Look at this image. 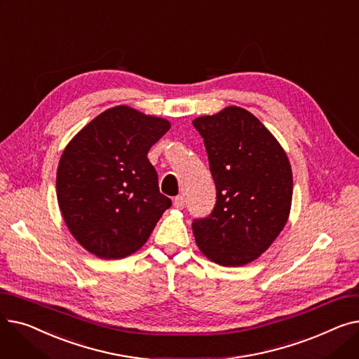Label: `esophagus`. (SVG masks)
Instances as JSON below:
<instances>
[{
    "mask_svg": "<svg viewBox=\"0 0 359 359\" xmlns=\"http://www.w3.org/2000/svg\"><path fill=\"white\" fill-rule=\"evenodd\" d=\"M173 206H175L176 210H183V206H184V198H183L182 195L176 196V198L173 199Z\"/></svg>",
    "mask_w": 359,
    "mask_h": 359,
    "instance_id": "esophagus-1",
    "label": "esophagus"
}]
</instances>
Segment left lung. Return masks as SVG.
Masks as SVG:
<instances>
[{
  "label": "left lung",
  "instance_id": "1",
  "mask_svg": "<svg viewBox=\"0 0 359 359\" xmlns=\"http://www.w3.org/2000/svg\"><path fill=\"white\" fill-rule=\"evenodd\" d=\"M208 153L217 203L192 224L199 250L221 266L260 257L290 217L292 170L278 140L255 115L229 106L194 122Z\"/></svg>",
  "mask_w": 359,
  "mask_h": 359
}]
</instances>
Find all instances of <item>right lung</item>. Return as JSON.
Segmentation results:
<instances>
[{"label":"right lung","mask_w":359,"mask_h":359,"mask_svg":"<svg viewBox=\"0 0 359 359\" xmlns=\"http://www.w3.org/2000/svg\"><path fill=\"white\" fill-rule=\"evenodd\" d=\"M170 122L125 104L88 122L65 147L56 198L72 237L100 259L140 250L172 201L147 158Z\"/></svg>","instance_id":"obj_1"}]
</instances>
